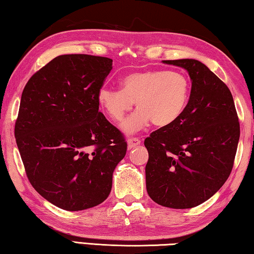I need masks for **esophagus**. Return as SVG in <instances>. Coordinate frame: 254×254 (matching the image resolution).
Wrapping results in <instances>:
<instances>
[{
	"instance_id": "1",
	"label": "esophagus",
	"mask_w": 254,
	"mask_h": 254,
	"mask_svg": "<svg viewBox=\"0 0 254 254\" xmlns=\"http://www.w3.org/2000/svg\"><path fill=\"white\" fill-rule=\"evenodd\" d=\"M141 143L140 139H137V137H130V139H127V149L131 150L133 148L137 147Z\"/></svg>"
}]
</instances>
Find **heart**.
I'll use <instances>...</instances> for the list:
<instances>
[{"mask_svg":"<svg viewBox=\"0 0 254 254\" xmlns=\"http://www.w3.org/2000/svg\"><path fill=\"white\" fill-rule=\"evenodd\" d=\"M121 89L101 87L97 101L115 122L122 121L135 103L137 110L121 124L134 133L150 123L168 127L184 114L190 95V81L182 71L149 69L131 72L120 81Z\"/></svg>","mask_w":254,"mask_h":254,"instance_id":"b5f03b06","label":"heart"}]
</instances>
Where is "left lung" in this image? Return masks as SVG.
I'll return each instance as SVG.
<instances>
[{
	"mask_svg": "<svg viewBox=\"0 0 254 254\" xmlns=\"http://www.w3.org/2000/svg\"><path fill=\"white\" fill-rule=\"evenodd\" d=\"M186 69L191 91L184 114L144 140L147 191L169 208H191L218 191L233 168L240 123L227 86L196 59L162 60Z\"/></svg>",
	"mask_w": 254,
	"mask_h": 254,
	"instance_id": "8db88e82",
	"label": "left lung"
}]
</instances>
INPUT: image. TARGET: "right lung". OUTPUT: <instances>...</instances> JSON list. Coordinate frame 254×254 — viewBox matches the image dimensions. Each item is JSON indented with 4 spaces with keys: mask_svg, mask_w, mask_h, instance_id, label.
Segmentation results:
<instances>
[{
    "mask_svg": "<svg viewBox=\"0 0 254 254\" xmlns=\"http://www.w3.org/2000/svg\"><path fill=\"white\" fill-rule=\"evenodd\" d=\"M113 60L62 55L25 85L14 135L32 187L51 204L76 212L109 197L127 153L121 132L98 112L97 92Z\"/></svg>",
    "mask_w": 254,
    "mask_h": 254,
    "instance_id": "obj_1",
    "label": "right lung"
}]
</instances>
